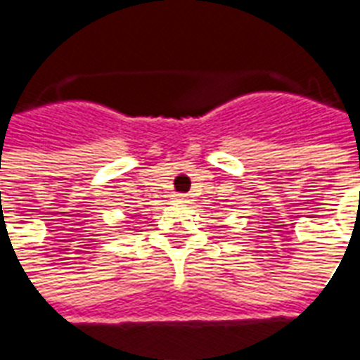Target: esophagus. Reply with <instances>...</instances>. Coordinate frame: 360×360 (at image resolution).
Segmentation results:
<instances>
[{
  "label": "esophagus",
  "instance_id": "obj_1",
  "mask_svg": "<svg viewBox=\"0 0 360 360\" xmlns=\"http://www.w3.org/2000/svg\"><path fill=\"white\" fill-rule=\"evenodd\" d=\"M173 202H175V204H187L188 196L187 195H175V196H173Z\"/></svg>",
  "mask_w": 360,
  "mask_h": 360
}]
</instances>
